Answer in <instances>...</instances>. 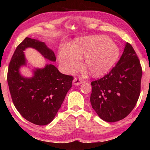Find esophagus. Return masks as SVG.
Instances as JSON below:
<instances>
[{
    "mask_svg": "<svg viewBox=\"0 0 150 150\" xmlns=\"http://www.w3.org/2000/svg\"><path fill=\"white\" fill-rule=\"evenodd\" d=\"M73 84L75 85H81L83 83V81L81 80V79H77V78H75L74 80H73Z\"/></svg>",
    "mask_w": 150,
    "mask_h": 150,
    "instance_id": "obj_1",
    "label": "esophagus"
}]
</instances>
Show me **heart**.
<instances>
[{
  "mask_svg": "<svg viewBox=\"0 0 150 150\" xmlns=\"http://www.w3.org/2000/svg\"><path fill=\"white\" fill-rule=\"evenodd\" d=\"M120 55V49L115 42L105 35L85 37L74 46L61 50L59 59L66 72L76 71L86 57V68L93 77H100L110 71Z\"/></svg>",
  "mask_w": 150,
  "mask_h": 150,
  "instance_id": "heart-1",
  "label": "heart"
}]
</instances>
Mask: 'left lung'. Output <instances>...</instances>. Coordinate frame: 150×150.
Returning a JSON list of instances; mask_svg holds the SVG:
<instances>
[{
    "label": "left lung",
    "instance_id": "1",
    "mask_svg": "<svg viewBox=\"0 0 150 150\" xmlns=\"http://www.w3.org/2000/svg\"><path fill=\"white\" fill-rule=\"evenodd\" d=\"M142 76L139 60L127 42L115 67L104 77L91 83V105L102 120L115 122L131 112L140 94Z\"/></svg>",
    "mask_w": 150,
    "mask_h": 150
}]
</instances>
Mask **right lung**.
<instances>
[{"instance_id":"obj_1","label":"right lung","mask_w":150,"mask_h":150,"mask_svg":"<svg viewBox=\"0 0 150 150\" xmlns=\"http://www.w3.org/2000/svg\"><path fill=\"white\" fill-rule=\"evenodd\" d=\"M28 47L51 62L56 61L54 52L44 42L26 38L18 45L10 62L7 75L10 93L15 107L26 120L36 125H47L61 108L73 77L60 73L52 64L34 68L32 77H24L20 69L27 65L24 51Z\"/></svg>"}]
</instances>
